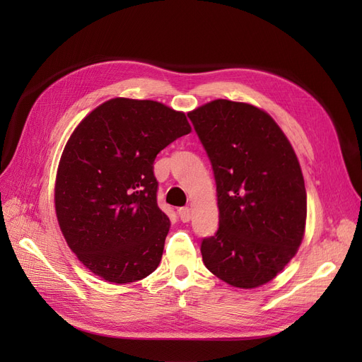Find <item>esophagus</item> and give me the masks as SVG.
Listing matches in <instances>:
<instances>
[{"label": "esophagus", "instance_id": "obj_1", "mask_svg": "<svg viewBox=\"0 0 362 362\" xmlns=\"http://www.w3.org/2000/svg\"><path fill=\"white\" fill-rule=\"evenodd\" d=\"M178 216H180V218L182 222H189L190 218H192V210L189 206H182V208H180L178 210Z\"/></svg>", "mask_w": 362, "mask_h": 362}]
</instances>
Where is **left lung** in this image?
<instances>
[{"label": "left lung", "instance_id": "1", "mask_svg": "<svg viewBox=\"0 0 362 362\" xmlns=\"http://www.w3.org/2000/svg\"><path fill=\"white\" fill-rule=\"evenodd\" d=\"M216 180L218 229L201 243L205 267L238 288L264 286L302 243L300 164L275 120L246 103L216 100L189 113Z\"/></svg>", "mask_w": 362, "mask_h": 362}]
</instances>
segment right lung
<instances>
[{"instance_id":"1","label":"right lung","mask_w":362,"mask_h":362,"mask_svg":"<svg viewBox=\"0 0 362 362\" xmlns=\"http://www.w3.org/2000/svg\"><path fill=\"white\" fill-rule=\"evenodd\" d=\"M190 131L182 112L128 98L96 107L74 129L54 201L64 240L93 275L128 284L158 267L170 221L157 204L154 160Z\"/></svg>"}]
</instances>
